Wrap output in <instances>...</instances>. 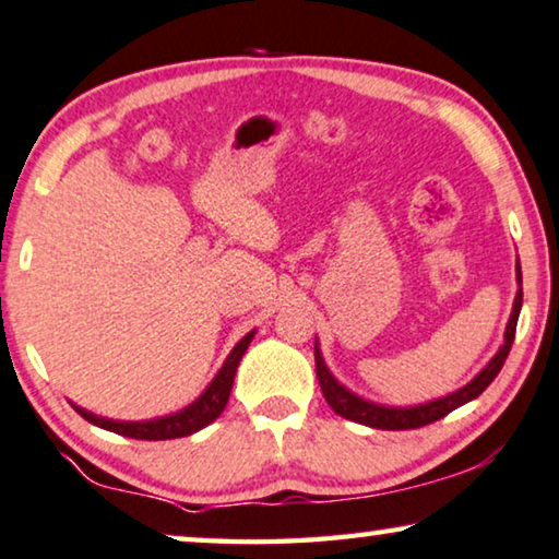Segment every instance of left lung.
<instances>
[{
  "mask_svg": "<svg viewBox=\"0 0 559 559\" xmlns=\"http://www.w3.org/2000/svg\"><path fill=\"white\" fill-rule=\"evenodd\" d=\"M516 280H520V285H522L520 264H516ZM520 310H522V289L516 293L512 318H509V322H507L504 345L499 347V353L489 360V366L484 368L481 373L472 380V383L459 388L456 393L447 395V399L424 403V406H414V408H388V406H378V403L362 401L355 393L347 391V388L340 385L333 376H330L325 360H322L318 345H314V370H318L322 395H325L330 408H333L337 416H343L347 420H355V424L370 426V428H383V431H408V428H420V426L433 424V420L449 416L454 408L464 406V403L474 401L476 395H481L484 391H487V385L497 378L501 366H504L509 350H512L514 333H516V320H520Z\"/></svg>",
  "mask_w": 559,
  "mask_h": 559,
  "instance_id": "8db88e82",
  "label": "left lung"
}]
</instances>
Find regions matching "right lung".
Masks as SVG:
<instances>
[{"label":"right lung","mask_w":559,"mask_h":559,"mask_svg":"<svg viewBox=\"0 0 559 559\" xmlns=\"http://www.w3.org/2000/svg\"><path fill=\"white\" fill-rule=\"evenodd\" d=\"M252 337H254V333H249V335L239 340L237 347H234V350L229 353V358H226L222 370L216 373L212 383H209L206 391L201 393L189 408L179 411V414L166 416V418L141 420V424H126V420H110V418L93 416V414H87V411L78 408V406H75V411L85 420H91V424L105 428V431L128 436V439L166 441V439H181V436L197 433L199 428H204V426L212 424L214 418H219V414L226 406V401H229L231 383H234V376H237V366H239L241 355H245L249 343H252Z\"/></svg>","instance_id":"1"}]
</instances>
